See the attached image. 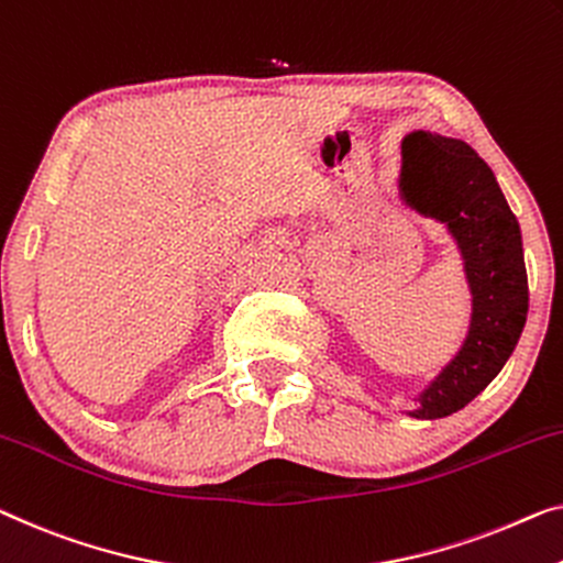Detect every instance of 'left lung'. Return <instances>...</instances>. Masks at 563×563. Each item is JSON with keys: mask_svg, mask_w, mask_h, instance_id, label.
I'll return each mask as SVG.
<instances>
[{"mask_svg": "<svg viewBox=\"0 0 563 563\" xmlns=\"http://www.w3.org/2000/svg\"><path fill=\"white\" fill-rule=\"evenodd\" d=\"M399 197L448 228L473 296L463 346L417 394L409 412L440 419L488 387L521 339L528 316L521 228L490 166L465 141L440 133L412 131L401 139Z\"/></svg>", "mask_w": 563, "mask_h": 563, "instance_id": "1", "label": "left lung"}]
</instances>
